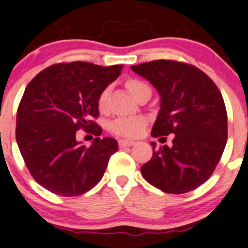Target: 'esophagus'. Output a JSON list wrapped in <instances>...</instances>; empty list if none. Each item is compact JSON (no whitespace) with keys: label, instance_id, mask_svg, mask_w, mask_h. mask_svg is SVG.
<instances>
[{"label":"esophagus","instance_id":"34e87169","mask_svg":"<svg viewBox=\"0 0 248 248\" xmlns=\"http://www.w3.org/2000/svg\"><path fill=\"white\" fill-rule=\"evenodd\" d=\"M118 143H119V147H121V148H124V147L134 146L135 142L134 141H130V140H119Z\"/></svg>","mask_w":248,"mask_h":248}]
</instances>
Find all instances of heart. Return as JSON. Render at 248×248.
Returning <instances> with one entry per match:
<instances>
[{
  "label": "heart",
  "mask_w": 248,
  "mask_h": 248,
  "mask_svg": "<svg viewBox=\"0 0 248 248\" xmlns=\"http://www.w3.org/2000/svg\"><path fill=\"white\" fill-rule=\"evenodd\" d=\"M146 87H148V85L140 79H129L126 82V88L135 97ZM107 99H108V88L102 90L97 97V107L101 111L106 108ZM144 125H146V121L141 117H118L111 122L109 130L117 136L131 139V137H137L142 134Z\"/></svg>",
  "instance_id": "1"
}]
</instances>
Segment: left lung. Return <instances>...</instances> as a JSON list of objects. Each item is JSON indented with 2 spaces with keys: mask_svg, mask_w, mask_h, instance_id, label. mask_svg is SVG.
<instances>
[{
  "mask_svg": "<svg viewBox=\"0 0 248 248\" xmlns=\"http://www.w3.org/2000/svg\"><path fill=\"white\" fill-rule=\"evenodd\" d=\"M160 94L153 137L175 134L172 146L155 148L141 168L147 182L170 194H183L206 182L219 163L228 137L224 100L205 72L190 63L154 60L131 66Z\"/></svg>",
  "mask_w": 248,
  "mask_h": 248,
  "instance_id": "1",
  "label": "left lung"
}]
</instances>
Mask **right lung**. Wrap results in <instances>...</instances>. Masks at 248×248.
Here are the masks:
<instances>
[{"label": "right lung", "mask_w": 248, "mask_h": 248, "mask_svg": "<svg viewBox=\"0 0 248 248\" xmlns=\"http://www.w3.org/2000/svg\"><path fill=\"white\" fill-rule=\"evenodd\" d=\"M84 61L60 62L41 71L28 84L16 112V137L33 180L61 197L84 194L99 183L118 151L102 129L97 97L122 72ZM97 136L90 147L75 140L78 129Z\"/></svg>", "instance_id": "add662e5"}]
</instances>
